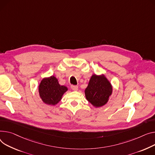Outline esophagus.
Returning a JSON list of instances; mask_svg holds the SVG:
<instances>
[{
  "mask_svg": "<svg viewBox=\"0 0 155 155\" xmlns=\"http://www.w3.org/2000/svg\"><path fill=\"white\" fill-rule=\"evenodd\" d=\"M71 88L72 90H74V91H77V90H78V86H76V85H71Z\"/></svg>",
  "mask_w": 155,
  "mask_h": 155,
  "instance_id": "34e87169",
  "label": "esophagus"
}]
</instances>
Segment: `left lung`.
<instances>
[{
    "instance_id": "8db88e82",
    "label": "left lung",
    "mask_w": 155,
    "mask_h": 155,
    "mask_svg": "<svg viewBox=\"0 0 155 155\" xmlns=\"http://www.w3.org/2000/svg\"><path fill=\"white\" fill-rule=\"evenodd\" d=\"M112 86L104 75H93L85 90L87 100L95 107H101L108 102L112 94Z\"/></svg>"
}]
</instances>
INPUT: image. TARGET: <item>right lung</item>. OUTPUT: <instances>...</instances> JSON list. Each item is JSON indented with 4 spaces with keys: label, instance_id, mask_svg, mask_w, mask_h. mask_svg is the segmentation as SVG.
Returning <instances> with one entry per match:
<instances>
[{
    "label": "right lung",
    "instance_id": "right-lung-1",
    "mask_svg": "<svg viewBox=\"0 0 155 155\" xmlns=\"http://www.w3.org/2000/svg\"><path fill=\"white\" fill-rule=\"evenodd\" d=\"M67 90V87L60 85L57 78L54 76L43 78L38 86L40 98L48 105L57 104Z\"/></svg>",
    "mask_w": 155,
    "mask_h": 155
}]
</instances>
